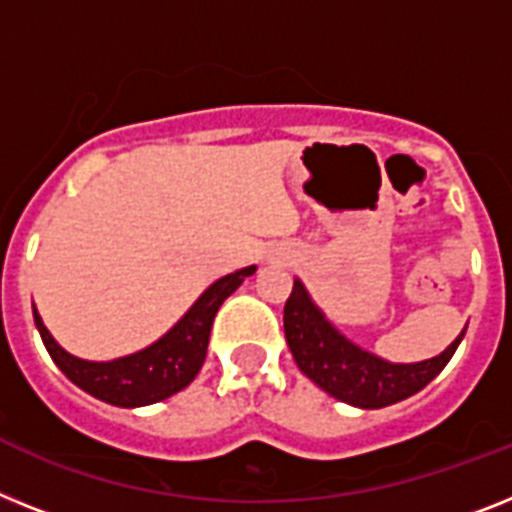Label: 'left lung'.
Returning a JSON list of instances; mask_svg holds the SVG:
<instances>
[{"instance_id":"1","label":"left lung","mask_w":512,"mask_h":512,"mask_svg":"<svg viewBox=\"0 0 512 512\" xmlns=\"http://www.w3.org/2000/svg\"><path fill=\"white\" fill-rule=\"evenodd\" d=\"M466 328L448 349L432 359L393 364L343 336L312 302L307 286L299 278H294V291L283 307V330L296 367L317 388L356 409H382L427 388L450 362V356L466 336Z\"/></svg>"}]
</instances>
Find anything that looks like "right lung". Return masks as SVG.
<instances>
[{
    "label": "right lung",
    "instance_id": "obj_1",
    "mask_svg": "<svg viewBox=\"0 0 512 512\" xmlns=\"http://www.w3.org/2000/svg\"><path fill=\"white\" fill-rule=\"evenodd\" d=\"M255 270L257 265H247V268L234 270L229 276L210 283L208 289L197 296V302L176 320L174 328L166 330L158 341L135 354L111 359V362H88V359L64 351L46 330L36 307H33V320H36L46 351L67 375V380L75 382L77 388L98 401L119 406V409H137V406L166 401L195 380L205 362V354H208L210 328H213L218 307Z\"/></svg>",
    "mask_w": 512,
    "mask_h": 512
}]
</instances>
